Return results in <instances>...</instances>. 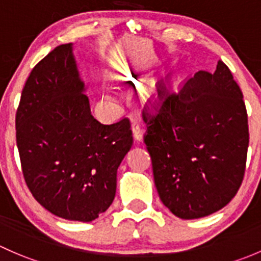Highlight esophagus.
Wrapping results in <instances>:
<instances>
[{
    "instance_id": "obj_1",
    "label": "esophagus",
    "mask_w": 261,
    "mask_h": 261,
    "mask_svg": "<svg viewBox=\"0 0 261 261\" xmlns=\"http://www.w3.org/2000/svg\"><path fill=\"white\" fill-rule=\"evenodd\" d=\"M131 128H133V136H134V139H135L136 141H141V140H143L144 130H143V127H141V125L138 122V121H135V122L133 123V126H131Z\"/></svg>"
}]
</instances>
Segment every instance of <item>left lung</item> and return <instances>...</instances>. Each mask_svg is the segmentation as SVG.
Listing matches in <instances>:
<instances>
[{"instance_id": "1", "label": "left lung", "mask_w": 261, "mask_h": 261, "mask_svg": "<svg viewBox=\"0 0 261 261\" xmlns=\"http://www.w3.org/2000/svg\"><path fill=\"white\" fill-rule=\"evenodd\" d=\"M160 105L143 111L144 136L155 187L177 217L194 220L220 211L243 183L249 146L243 92L218 60L178 93L158 89ZM151 107V106H150Z\"/></svg>"}]
</instances>
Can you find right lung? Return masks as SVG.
Segmentation results:
<instances>
[{"instance_id": "right-lung-1", "label": "right lung", "mask_w": 261, "mask_h": 261, "mask_svg": "<svg viewBox=\"0 0 261 261\" xmlns=\"http://www.w3.org/2000/svg\"><path fill=\"white\" fill-rule=\"evenodd\" d=\"M72 44L34 67L16 112L26 186L53 215L91 222L111 206L117 168L133 146L128 118L103 125L91 114Z\"/></svg>"}]
</instances>
